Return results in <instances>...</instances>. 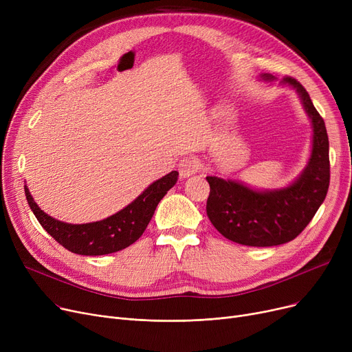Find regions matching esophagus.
<instances>
[{"label":"esophagus","mask_w":352,"mask_h":352,"mask_svg":"<svg viewBox=\"0 0 352 352\" xmlns=\"http://www.w3.org/2000/svg\"><path fill=\"white\" fill-rule=\"evenodd\" d=\"M198 170H199V162L192 155L182 157L181 161L178 162V173H179L181 178H188V177L197 174Z\"/></svg>","instance_id":"obj_1"}]
</instances>
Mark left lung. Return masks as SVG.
Instances as JSON below:
<instances>
[{
    "instance_id": "8db88e82",
    "label": "left lung",
    "mask_w": 352,
    "mask_h": 352,
    "mask_svg": "<svg viewBox=\"0 0 352 352\" xmlns=\"http://www.w3.org/2000/svg\"><path fill=\"white\" fill-rule=\"evenodd\" d=\"M272 80L271 76H263ZM284 84L298 91L312 128V154L307 168L292 186L260 192L239 182L207 177V215L219 234L248 247H274L297 238L316 215L329 187V142L322 117L307 89L292 77Z\"/></svg>"
}]
</instances>
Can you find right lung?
I'll return each instance as SVG.
<instances>
[{
	"instance_id": "right-lung-1",
	"label": "right lung",
	"mask_w": 352,
	"mask_h": 352,
	"mask_svg": "<svg viewBox=\"0 0 352 352\" xmlns=\"http://www.w3.org/2000/svg\"><path fill=\"white\" fill-rule=\"evenodd\" d=\"M177 179V171L166 174L120 212L97 223L78 226L51 218L35 204L28 188L24 187V190L35 218L60 245L80 255H105L121 251L137 241L150 224L158 202L175 186Z\"/></svg>"
}]
</instances>
